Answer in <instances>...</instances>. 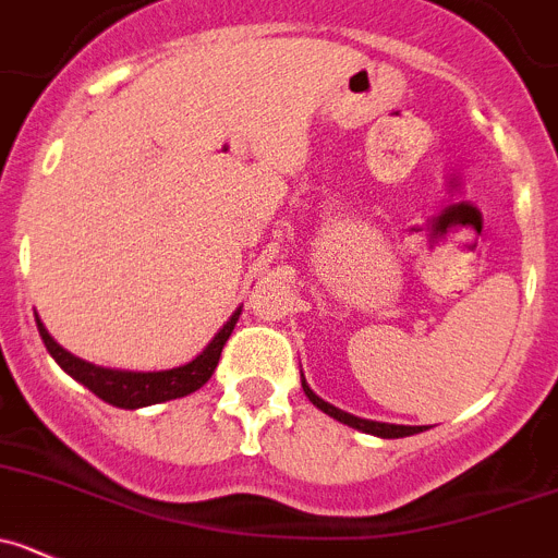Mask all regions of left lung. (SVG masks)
<instances>
[{
	"label": "left lung",
	"instance_id": "left-lung-1",
	"mask_svg": "<svg viewBox=\"0 0 558 558\" xmlns=\"http://www.w3.org/2000/svg\"><path fill=\"white\" fill-rule=\"evenodd\" d=\"M303 390L305 397L311 399V402L316 404V408L322 410V413H327L330 418L341 421V424L352 426V429H361L366 432V435H374V437H410V435H418V432H426L429 426H404V424H385V421H372V418H361V415H352V413H343V410L332 408L330 402H325L322 397H316L314 390L308 388V383H305L303 377Z\"/></svg>",
	"mask_w": 558,
	"mask_h": 558
}]
</instances>
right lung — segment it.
<instances>
[{"mask_svg":"<svg viewBox=\"0 0 558 558\" xmlns=\"http://www.w3.org/2000/svg\"><path fill=\"white\" fill-rule=\"evenodd\" d=\"M239 314H242V308L233 311L231 319L220 327V332L206 343V350L195 361L184 363V366L165 368V372H126V368H107L87 363L62 350L60 343L49 336L38 314H35V322H38V332L44 338L46 350H49V355L54 357L62 372L71 374L76 383L85 385L87 390H93L98 399H104L112 408L140 410L150 408V404L170 402V399L190 397L197 388H203L215 374L217 363H220V352L228 338H231L233 327H236Z\"/></svg>","mask_w":558,"mask_h":558,"instance_id":"add662e5","label":"right lung"}]
</instances>
